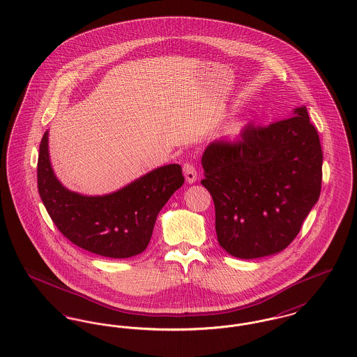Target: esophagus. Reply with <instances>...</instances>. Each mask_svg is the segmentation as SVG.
Wrapping results in <instances>:
<instances>
[{
	"label": "esophagus",
	"instance_id": "obj_1",
	"mask_svg": "<svg viewBox=\"0 0 357 357\" xmlns=\"http://www.w3.org/2000/svg\"><path fill=\"white\" fill-rule=\"evenodd\" d=\"M183 172H185V176H186L187 183H194L197 181V169L191 165V163H185L183 165Z\"/></svg>",
	"mask_w": 357,
	"mask_h": 357
}]
</instances>
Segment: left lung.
<instances>
[{
	"label": "left lung",
	"instance_id": "obj_1",
	"mask_svg": "<svg viewBox=\"0 0 357 357\" xmlns=\"http://www.w3.org/2000/svg\"><path fill=\"white\" fill-rule=\"evenodd\" d=\"M202 167L220 245L253 259L280 253L300 233L320 197L323 151L303 105L266 127L248 124L236 142H211Z\"/></svg>",
	"mask_w": 357,
	"mask_h": 357
}]
</instances>
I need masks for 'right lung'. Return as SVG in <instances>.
<instances>
[{
    "instance_id": "right-lung-1",
    "label": "right lung",
    "mask_w": 357,
    "mask_h": 357,
    "mask_svg": "<svg viewBox=\"0 0 357 357\" xmlns=\"http://www.w3.org/2000/svg\"><path fill=\"white\" fill-rule=\"evenodd\" d=\"M48 131L37 162V185L52 221L64 237L93 255L130 258L146 250L156 217L171 195L183 185L179 165L147 172L105 195H82L63 186L52 169Z\"/></svg>"
}]
</instances>
